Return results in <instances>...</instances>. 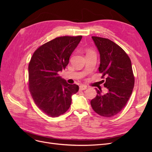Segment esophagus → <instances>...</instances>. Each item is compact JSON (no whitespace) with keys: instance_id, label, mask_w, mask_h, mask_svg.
<instances>
[{"instance_id":"1","label":"esophagus","mask_w":152,"mask_h":152,"mask_svg":"<svg viewBox=\"0 0 152 152\" xmlns=\"http://www.w3.org/2000/svg\"><path fill=\"white\" fill-rule=\"evenodd\" d=\"M87 89V87L86 86H84V85H81L79 86V89L81 90V91H84V90H86Z\"/></svg>"}]
</instances>
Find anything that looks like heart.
Listing matches in <instances>:
<instances>
[{
    "instance_id": "1",
    "label": "heart",
    "mask_w": 152,
    "mask_h": 152,
    "mask_svg": "<svg viewBox=\"0 0 152 152\" xmlns=\"http://www.w3.org/2000/svg\"><path fill=\"white\" fill-rule=\"evenodd\" d=\"M89 52H91V51H89Z\"/></svg>"
}]
</instances>
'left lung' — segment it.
Segmentation results:
<instances>
[{
	"label": "left lung",
	"instance_id": "left-lung-1",
	"mask_svg": "<svg viewBox=\"0 0 152 152\" xmlns=\"http://www.w3.org/2000/svg\"><path fill=\"white\" fill-rule=\"evenodd\" d=\"M100 54L99 73L106 76L104 86L107 93L98 90L91 101L94 111L100 116L111 117L120 112L127 104L134 86L131 61L126 53L110 39L93 36ZM104 81V80H103Z\"/></svg>",
	"mask_w": 152,
	"mask_h": 152
}]
</instances>
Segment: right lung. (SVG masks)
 I'll return each mask as SVG.
<instances>
[{
    "label": "right lung",
    "instance_id": "right-lung-1",
    "mask_svg": "<svg viewBox=\"0 0 152 152\" xmlns=\"http://www.w3.org/2000/svg\"><path fill=\"white\" fill-rule=\"evenodd\" d=\"M82 36H63L43 44L33 54L28 65L29 90L38 108L51 117L65 113L70 108L72 96L79 91L59 76Z\"/></svg>",
    "mask_w": 152,
    "mask_h": 152
}]
</instances>
